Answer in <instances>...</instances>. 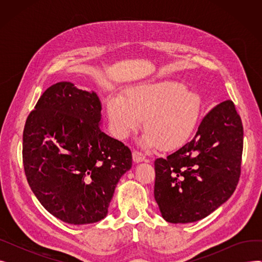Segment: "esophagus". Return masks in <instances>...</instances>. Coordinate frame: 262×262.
I'll list each match as a JSON object with an SVG mask.
<instances>
[{
    "instance_id": "34e87169",
    "label": "esophagus",
    "mask_w": 262,
    "mask_h": 262,
    "mask_svg": "<svg viewBox=\"0 0 262 262\" xmlns=\"http://www.w3.org/2000/svg\"><path fill=\"white\" fill-rule=\"evenodd\" d=\"M144 159H145L144 154H142L141 152H139V150H134V152H133V160H134L136 163L142 162V161H144Z\"/></svg>"
}]
</instances>
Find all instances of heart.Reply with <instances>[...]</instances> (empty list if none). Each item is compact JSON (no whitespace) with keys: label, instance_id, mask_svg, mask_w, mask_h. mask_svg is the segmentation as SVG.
<instances>
[{"label":"heart","instance_id":"heart-1","mask_svg":"<svg viewBox=\"0 0 262 262\" xmlns=\"http://www.w3.org/2000/svg\"><path fill=\"white\" fill-rule=\"evenodd\" d=\"M107 114L115 134L125 138L140 126L144 119L141 143L164 148L184 143L193 132L200 115L198 96L176 82L159 81L139 84L124 92V98L110 96Z\"/></svg>","mask_w":262,"mask_h":262}]
</instances>
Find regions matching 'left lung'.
I'll list each match as a JSON object with an SVG mask.
<instances>
[{
    "label": "left lung",
    "mask_w": 262,
    "mask_h": 262,
    "mask_svg": "<svg viewBox=\"0 0 262 262\" xmlns=\"http://www.w3.org/2000/svg\"><path fill=\"white\" fill-rule=\"evenodd\" d=\"M242 150V121L227 100L204 117L193 139L155 160L154 196L162 217L192 223L217 209L236 190Z\"/></svg>",
    "instance_id": "left-lung-1"
}]
</instances>
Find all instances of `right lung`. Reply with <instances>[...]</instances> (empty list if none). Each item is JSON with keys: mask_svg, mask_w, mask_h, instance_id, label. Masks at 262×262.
Listing matches in <instances>:
<instances>
[{"mask_svg": "<svg viewBox=\"0 0 262 262\" xmlns=\"http://www.w3.org/2000/svg\"><path fill=\"white\" fill-rule=\"evenodd\" d=\"M101 110L95 92L60 81L40 96L24 126L27 182L41 205L69 224L103 220L133 164L130 149L102 130Z\"/></svg>", "mask_w": 262, "mask_h": 262, "instance_id": "right-lung-1", "label": "right lung"}]
</instances>
